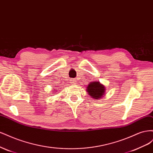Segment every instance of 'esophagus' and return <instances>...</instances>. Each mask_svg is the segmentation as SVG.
Returning a JSON list of instances; mask_svg holds the SVG:
<instances>
[{
    "mask_svg": "<svg viewBox=\"0 0 153 153\" xmlns=\"http://www.w3.org/2000/svg\"><path fill=\"white\" fill-rule=\"evenodd\" d=\"M76 80H71V84H76Z\"/></svg>",
    "mask_w": 153,
    "mask_h": 153,
    "instance_id": "1",
    "label": "esophagus"
}]
</instances>
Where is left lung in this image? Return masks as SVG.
<instances>
[{"label": "left lung", "instance_id": "8db88e82", "mask_svg": "<svg viewBox=\"0 0 153 153\" xmlns=\"http://www.w3.org/2000/svg\"><path fill=\"white\" fill-rule=\"evenodd\" d=\"M105 87L100 82L94 81L88 84L86 91L91 98L99 100L103 98L105 94Z\"/></svg>", "mask_w": 153, "mask_h": 153}]
</instances>
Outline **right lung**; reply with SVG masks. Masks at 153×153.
<instances>
[{
  "label": "right lung",
  "mask_w": 153,
  "mask_h": 153,
  "mask_svg": "<svg viewBox=\"0 0 153 153\" xmlns=\"http://www.w3.org/2000/svg\"><path fill=\"white\" fill-rule=\"evenodd\" d=\"M55 91H56V90H55Z\"/></svg>",
  "instance_id": "right-lung-1"
}]
</instances>
